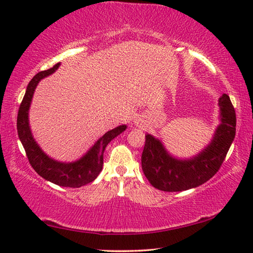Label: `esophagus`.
<instances>
[{
    "label": "esophagus",
    "instance_id": "1",
    "mask_svg": "<svg viewBox=\"0 0 253 253\" xmlns=\"http://www.w3.org/2000/svg\"><path fill=\"white\" fill-rule=\"evenodd\" d=\"M134 124H135L136 127H139V128H143V127H145V126L147 125L146 121H145V119L142 118V117H136Z\"/></svg>",
    "mask_w": 253,
    "mask_h": 253
}]
</instances>
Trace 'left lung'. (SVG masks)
Instances as JSON below:
<instances>
[{
  "label": "left lung",
  "mask_w": 253,
  "mask_h": 253,
  "mask_svg": "<svg viewBox=\"0 0 253 253\" xmlns=\"http://www.w3.org/2000/svg\"><path fill=\"white\" fill-rule=\"evenodd\" d=\"M219 121L211 142L192 157L170 154L162 139L147 134L142 154V169L154 187L165 192H181L198 187L214 176L223 163L235 136L237 117L230 100L219 98Z\"/></svg>",
  "instance_id": "obj_1"
}]
</instances>
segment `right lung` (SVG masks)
<instances>
[{
	"label": "right lung",
	"instance_id": "obj_1",
	"mask_svg": "<svg viewBox=\"0 0 253 253\" xmlns=\"http://www.w3.org/2000/svg\"><path fill=\"white\" fill-rule=\"evenodd\" d=\"M60 67L57 63L49 70L37 74L30 81L18 114V135L27 153L28 160L34 170L46 181L63 187H80L95 181L104 165V152L111 140L126 130L121 125L105 132L97 142L77 161L61 162L50 157L34 139L29 123V110L37 85L42 79L52 75Z\"/></svg>",
	"mask_w": 253,
	"mask_h": 253
}]
</instances>
